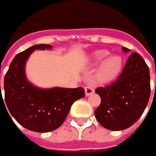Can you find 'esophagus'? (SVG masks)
Instances as JSON below:
<instances>
[{
    "label": "esophagus",
    "instance_id": "34e87169",
    "mask_svg": "<svg viewBox=\"0 0 156 156\" xmlns=\"http://www.w3.org/2000/svg\"><path fill=\"white\" fill-rule=\"evenodd\" d=\"M95 92V90L93 89L90 86H87V87H85V94H86V96H89L91 94Z\"/></svg>",
    "mask_w": 156,
    "mask_h": 156
}]
</instances>
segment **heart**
Listing matches in <instances>:
<instances>
[{"instance_id":"1","label":"heart","mask_w":156,"mask_h":156,"mask_svg":"<svg viewBox=\"0 0 156 156\" xmlns=\"http://www.w3.org/2000/svg\"><path fill=\"white\" fill-rule=\"evenodd\" d=\"M107 50H100L92 55L93 64H100L96 72V78L101 83H109L119 76L123 67V60L117 55L109 56Z\"/></svg>"}]
</instances>
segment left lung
<instances>
[{
  "label": "left lung",
  "mask_w": 156,
  "mask_h": 156,
  "mask_svg": "<svg viewBox=\"0 0 156 156\" xmlns=\"http://www.w3.org/2000/svg\"><path fill=\"white\" fill-rule=\"evenodd\" d=\"M125 52L130 50L122 48ZM101 98L95 116L109 130H123L140 118L151 95L150 71L138 52L129 56L118 78L110 85L95 89Z\"/></svg>",
  "instance_id": "left-lung-1"
}]
</instances>
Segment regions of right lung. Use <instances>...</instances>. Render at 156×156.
<instances>
[{"label": "right lung", "mask_w": 156, "mask_h": 156, "mask_svg": "<svg viewBox=\"0 0 156 156\" xmlns=\"http://www.w3.org/2000/svg\"><path fill=\"white\" fill-rule=\"evenodd\" d=\"M52 48L50 44H36L16 55L4 79L5 102L9 112L21 126L38 133L59 128L74 101L85 96L83 87L43 89L27 80L25 68L30 54L35 50ZM1 95V93L2 99Z\"/></svg>", "instance_id": "obj_1"}]
</instances>
